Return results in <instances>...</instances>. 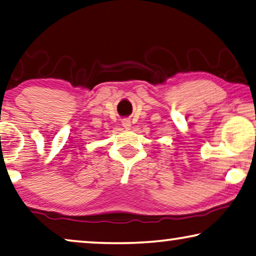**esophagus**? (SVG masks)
<instances>
[{
	"mask_svg": "<svg viewBox=\"0 0 256 256\" xmlns=\"http://www.w3.org/2000/svg\"><path fill=\"white\" fill-rule=\"evenodd\" d=\"M122 125H123L125 128H131V122H130V120H126V118H125V120H122Z\"/></svg>",
	"mask_w": 256,
	"mask_h": 256,
	"instance_id": "34e87169",
	"label": "esophagus"
}]
</instances>
